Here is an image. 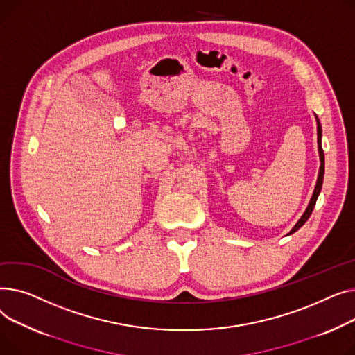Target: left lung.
I'll use <instances>...</instances> for the list:
<instances>
[{"instance_id":"1","label":"left lung","mask_w":355,"mask_h":355,"mask_svg":"<svg viewBox=\"0 0 355 355\" xmlns=\"http://www.w3.org/2000/svg\"><path fill=\"white\" fill-rule=\"evenodd\" d=\"M317 132H318V152H320V159H321V166H320V173H318V179H317V184H315V189H314V193H312V198L309 200V205L306 207V211L304 212V215L301 216V219L297 222V225L291 229L289 234H294L295 231H298V229L308 220V218L311 216L312 214V209H314L315 206V202H317V198L321 192V187H322V180H324V150H322V146H321V136H322V130H321V124H320V120L317 117Z\"/></svg>"}]
</instances>
